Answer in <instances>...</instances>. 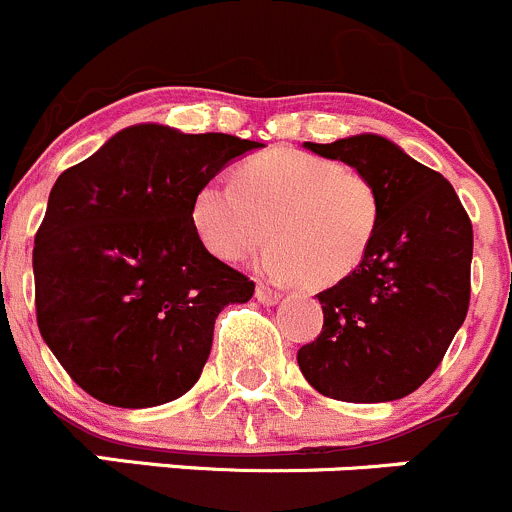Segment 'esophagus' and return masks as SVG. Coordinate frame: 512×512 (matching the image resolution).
Masks as SVG:
<instances>
[{"label":"esophagus","instance_id":"34e87169","mask_svg":"<svg viewBox=\"0 0 512 512\" xmlns=\"http://www.w3.org/2000/svg\"><path fill=\"white\" fill-rule=\"evenodd\" d=\"M255 298L260 300L262 305H275V303H278V300H280V293H278V290L267 288V285H257Z\"/></svg>","mask_w":512,"mask_h":512}]
</instances>
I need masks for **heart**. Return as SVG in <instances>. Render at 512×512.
I'll return each instance as SVG.
<instances>
[{"label": "heart", "mask_w": 512, "mask_h": 512, "mask_svg": "<svg viewBox=\"0 0 512 512\" xmlns=\"http://www.w3.org/2000/svg\"><path fill=\"white\" fill-rule=\"evenodd\" d=\"M384 202L374 179L326 156L270 148L234 169V184L209 179L194 191L191 227L219 260H242L272 242L257 270L272 280L328 288L371 252Z\"/></svg>", "instance_id": "1"}]
</instances>
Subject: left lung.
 <instances>
[{"label":"left lung","instance_id":"obj_1","mask_svg":"<svg viewBox=\"0 0 512 512\" xmlns=\"http://www.w3.org/2000/svg\"><path fill=\"white\" fill-rule=\"evenodd\" d=\"M364 171L384 214L371 252L318 293L323 331L298 351L308 384L353 404L394 401L424 384L465 323L472 224L442 174L376 133L305 143Z\"/></svg>","mask_w":512,"mask_h":512}]
</instances>
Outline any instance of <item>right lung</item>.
I'll use <instances>...</instances> for the list:
<instances>
[{"mask_svg": "<svg viewBox=\"0 0 512 512\" xmlns=\"http://www.w3.org/2000/svg\"><path fill=\"white\" fill-rule=\"evenodd\" d=\"M260 146L138 123L57 176L32 250L35 308L80 389L143 409L197 384L217 315L247 303L255 283L202 245L191 197Z\"/></svg>", "mask_w": 512, "mask_h": 512, "instance_id": "1", "label": "right lung"}]
</instances>
